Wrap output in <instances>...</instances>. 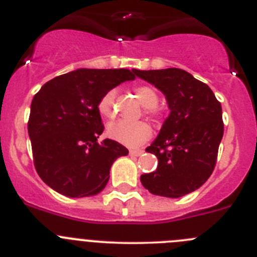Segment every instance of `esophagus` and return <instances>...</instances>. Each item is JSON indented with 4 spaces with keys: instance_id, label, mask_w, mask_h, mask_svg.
<instances>
[{
    "instance_id": "34e87169",
    "label": "esophagus",
    "mask_w": 257,
    "mask_h": 257,
    "mask_svg": "<svg viewBox=\"0 0 257 257\" xmlns=\"http://www.w3.org/2000/svg\"><path fill=\"white\" fill-rule=\"evenodd\" d=\"M143 152H145V151H143V150H131V151H129V155H131V156H137V157H138V156L142 155Z\"/></svg>"
}]
</instances>
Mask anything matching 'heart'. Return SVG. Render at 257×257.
<instances>
[{
  "mask_svg": "<svg viewBox=\"0 0 257 257\" xmlns=\"http://www.w3.org/2000/svg\"><path fill=\"white\" fill-rule=\"evenodd\" d=\"M137 99L140 100L143 107L147 109V112L155 114L156 105L158 102V95L150 86H137L134 88ZM116 97V91L110 90L102 96L99 101V111L102 116L111 117L114 115V104ZM107 136L111 140L121 143L128 147H137L148 141L152 136L151 126L145 121H124L115 120L110 123L106 128Z\"/></svg>",
  "mask_w": 257,
  "mask_h": 257,
  "instance_id": "obj_1",
  "label": "heart"
}]
</instances>
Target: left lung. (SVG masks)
<instances>
[{"instance_id": "8db88e82", "label": "left lung", "mask_w": 257, "mask_h": 257, "mask_svg": "<svg viewBox=\"0 0 257 257\" xmlns=\"http://www.w3.org/2000/svg\"><path fill=\"white\" fill-rule=\"evenodd\" d=\"M161 91L170 109L161 131L146 148L157 157L156 171L141 176L153 195L181 198L209 179L223 137L222 106L210 87L180 68L133 69Z\"/></svg>"}]
</instances>
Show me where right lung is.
I'll return each instance as SVG.
<instances>
[{
  "label": "right lung",
  "mask_w": 257,
  "mask_h": 257,
  "mask_svg": "<svg viewBox=\"0 0 257 257\" xmlns=\"http://www.w3.org/2000/svg\"><path fill=\"white\" fill-rule=\"evenodd\" d=\"M136 78L129 69L80 68L48 81L34 96L28 123L34 165L49 188L68 198L101 193L116 158L128 150L104 131L99 101L107 91Z\"/></svg>",
  "instance_id": "right-lung-1"
}]
</instances>
